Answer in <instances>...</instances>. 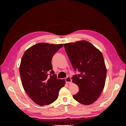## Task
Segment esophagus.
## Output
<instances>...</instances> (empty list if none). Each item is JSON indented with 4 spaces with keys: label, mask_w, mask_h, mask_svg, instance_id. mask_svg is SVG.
Returning <instances> with one entry per match:
<instances>
[{
    "label": "esophagus",
    "mask_w": 126,
    "mask_h": 126,
    "mask_svg": "<svg viewBox=\"0 0 126 126\" xmlns=\"http://www.w3.org/2000/svg\"><path fill=\"white\" fill-rule=\"evenodd\" d=\"M65 80L68 84H70V83H71V79L70 77H67V78H66Z\"/></svg>",
    "instance_id": "1"
}]
</instances>
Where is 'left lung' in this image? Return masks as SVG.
Returning a JSON list of instances; mask_svg holds the SVG:
<instances>
[{
    "label": "left lung",
    "mask_w": 126,
    "mask_h": 126,
    "mask_svg": "<svg viewBox=\"0 0 126 126\" xmlns=\"http://www.w3.org/2000/svg\"><path fill=\"white\" fill-rule=\"evenodd\" d=\"M63 46L72 67L80 72L72 78L79 89L73 98L82 105L92 104L100 96L105 85L107 69L102 53L86 40Z\"/></svg>",
    "instance_id": "obj_1"
}]
</instances>
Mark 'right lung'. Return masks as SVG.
Segmentation results:
<instances>
[{"label":"right lung","instance_id":"add662e5","mask_svg":"<svg viewBox=\"0 0 126 126\" xmlns=\"http://www.w3.org/2000/svg\"><path fill=\"white\" fill-rule=\"evenodd\" d=\"M63 46V44L38 43L27 49L22 56L19 66L22 87L39 106L54 102L65 85V80L57 78L51 63L53 56Z\"/></svg>","mask_w":126,"mask_h":126}]
</instances>
